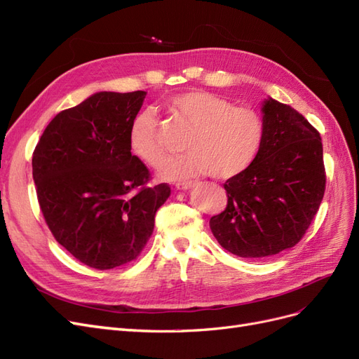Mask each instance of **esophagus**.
I'll list each match as a JSON object with an SVG mask.
<instances>
[{"mask_svg": "<svg viewBox=\"0 0 359 359\" xmlns=\"http://www.w3.org/2000/svg\"><path fill=\"white\" fill-rule=\"evenodd\" d=\"M191 187H192V182H179V183H176V188L180 189V191H187Z\"/></svg>", "mask_w": 359, "mask_h": 359, "instance_id": "esophagus-1", "label": "esophagus"}]
</instances>
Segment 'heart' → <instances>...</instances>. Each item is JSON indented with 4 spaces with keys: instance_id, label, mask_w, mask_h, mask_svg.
Segmentation results:
<instances>
[{
    "instance_id": "1",
    "label": "heart",
    "mask_w": 359,
    "mask_h": 359,
    "mask_svg": "<svg viewBox=\"0 0 359 359\" xmlns=\"http://www.w3.org/2000/svg\"><path fill=\"white\" fill-rule=\"evenodd\" d=\"M167 111L188 126L177 158L167 159L159 176L182 180L210 172L215 179H231L245 171L255 159L264 138V121L250 107L234 106L229 100L207 90H187L165 100ZM128 140L133 154L144 164L158 167L164 149L158 138L154 110L138 111L131 121Z\"/></svg>"
}]
</instances>
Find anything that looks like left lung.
Returning a JSON list of instances; mask_svg holds the SVG:
<instances>
[{"mask_svg":"<svg viewBox=\"0 0 359 359\" xmlns=\"http://www.w3.org/2000/svg\"><path fill=\"white\" fill-rule=\"evenodd\" d=\"M264 138L252 164L224 183L225 210L210 219L224 249L240 258H265L294 248L325 192L322 140L291 106L262 102Z\"/></svg>","mask_w":359,"mask_h":359,"instance_id":"obj_1","label":"left lung"}]
</instances>
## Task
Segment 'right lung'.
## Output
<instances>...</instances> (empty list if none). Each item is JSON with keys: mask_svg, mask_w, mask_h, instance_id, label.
Returning a JSON list of instances; mask_svg holds the SVG:
<instances>
[{"mask_svg": "<svg viewBox=\"0 0 359 359\" xmlns=\"http://www.w3.org/2000/svg\"><path fill=\"white\" fill-rule=\"evenodd\" d=\"M144 90L97 92L62 110L32 154V177L55 240L90 269L134 261L171 194L149 187L147 167L131 154L128 131Z\"/></svg>", "mask_w": 359, "mask_h": 359, "instance_id": "right-lung-1", "label": "right lung"}]
</instances>
